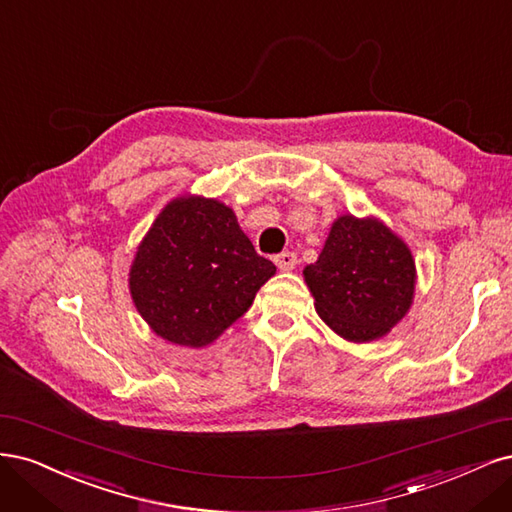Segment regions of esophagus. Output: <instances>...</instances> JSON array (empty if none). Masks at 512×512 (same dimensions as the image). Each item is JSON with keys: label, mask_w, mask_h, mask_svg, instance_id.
<instances>
[{"label": "esophagus", "mask_w": 512, "mask_h": 512, "mask_svg": "<svg viewBox=\"0 0 512 512\" xmlns=\"http://www.w3.org/2000/svg\"><path fill=\"white\" fill-rule=\"evenodd\" d=\"M274 263H276L280 272H289V270L298 266V255L285 251V253H280V255L274 257Z\"/></svg>", "instance_id": "esophagus-1"}]
</instances>
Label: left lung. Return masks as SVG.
Instances as JSON below:
<instances>
[{
	"instance_id": "8db88e82",
	"label": "left lung",
	"mask_w": 512,
	"mask_h": 512,
	"mask_svg": "<svg viewBox=\"0 0 512 512\" xmlns=\"http://www.w3.org/2000/svg\"><path fill=\"white\" fill-rule=\"evenodd\" d=\"M319 317L351 342L383 338L415 298V259L402 238L374 217L342 214L319 259L304 268Z\"/></svg>"
}]
</instances>
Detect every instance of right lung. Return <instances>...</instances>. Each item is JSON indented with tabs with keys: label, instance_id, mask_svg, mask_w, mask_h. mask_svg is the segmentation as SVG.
I'll list each match as a JSON object with an SVG mask.
<instances>
[{
	"label": "right lung",
	"instance_id": "1",
	"mask_svg": "<svg viewBox=\"0 0 512 512\" xmlns=\"http://www.w3.org/2000/svg\"><path fill=\"white\" fill-rule=\"evenodd\" d=\"M274 272L276 266L257 255L232 208L183 195L159 212L140 242L129 293L157 336L200 349L251 308Z\"/></svg>",
	"mask_w": 512,
	"mask_h": 512
}]
</instances>
